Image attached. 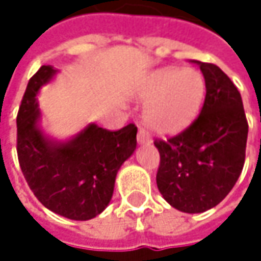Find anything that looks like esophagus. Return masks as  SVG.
I'll list each match as a JSON object with an SVG mask.
<instances>
[{"mask_svg": "<svg viewBox=\"0 0 261 261\" xmlns=\"http://www.w3.org/2000/svg\"><path fill=\"white\" fill-rule=\"evenodd\" d=\"M137 142L140 145H149L152 143V139L149 136V133L145 130V128H139V133H137Z\"/></svg>", "mask_w": 261, "mask_h": 261, "instance_id": "1", "label": "esophagus"}]
</instances>
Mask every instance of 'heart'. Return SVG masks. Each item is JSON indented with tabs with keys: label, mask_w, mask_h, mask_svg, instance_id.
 Wrapping results in <instances>:
<instances>
[{
	"label": "heart",
	"mask_w": 261,
	"mask_h": 261,
	"mask_svg": "<svg viewBox=\"0 0 261 261\" xmlns=\"http://www.w3.org/2000/svg\"><path fill=\"white\" fill-rule=\"evenodd\" d=\"M204 95V77L193 68L157 69L145 79L137 92V98L148 104L146 124L162 134L187 128L198 116Z\"/></svg>",
	"instance_id": "1"
}]
</instances>
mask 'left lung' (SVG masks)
<instances>
[{"label":"left lung","mask_w":261,"mask_h":261,"mask_svg":"<svg viewBox=\"0 0 261 261\" xmlns=\"http://www.w3.org/2000/svg\"><path fill=\"white\" fill-rule=\"evenodd\" d=\"M196 63L205 80L199 116L180 134L154 142L160 152L157 187L184 213L210 210L230 193L243 169L248 139L243 102L234 83L216 65Z\"/></svg>","instance_id":"1"}]
</instances>
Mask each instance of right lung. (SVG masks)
Returning <instances> with one entry per match:
<instances>
[{
    "instance_id": "1",
    "label": "right lung",
    "mask_w": 261,
    "mask_h": 261,
    "mask_svg": "<svg viewBox=\"0 0 261 261\" xmlns=\"http://www.w3.org/2000/svg\"><path fill=\"white\" fill-rule=\"evenodd\" d=\"M56 72L43 65L28 81L16 118L19 166L31 192L48 210L87 221L109 205L116 174L136 149L137 127L128 124L110 131L89 124L66 142L45 136L36 96Z\"/></svg>"
}]
</instances>
